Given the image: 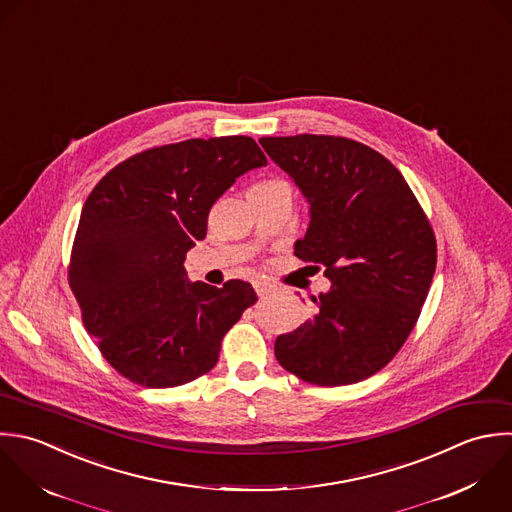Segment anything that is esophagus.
<instances>
[{"label": "esophagus", "mask_w": 512, "mask_h": 512, "mask_svg": "<svg viewBox=\"0 0 512 512\" xmlns=\"http://www.w3.org/2000/svg\"><path fill=\"white\" fill-rule=\"evenodd\" d=\"M255 291H257V295L263 299V297L271 295V293L275 291V287H273L271 283H265V281H257V283H255Z\"/></svg>", "instance_id": "34e87169"}]
</instances>
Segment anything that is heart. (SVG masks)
<instances>
[{
  "label": "heart",
  "mask_w": 512,
  "mask_h": 512,
  "mask_svg": "<svg viewBox=\"0 0 512 512\" xmlns=\"http://www.w3.org/2000/svg\"><path fill=\"white\" fill-rule=\"evenodd\" d=\"M271 183H279V181H271V179H269V181H259V183H255L253 187H265V185H271Z\"/></svg>",
  "instance_id": "b5f03b06"
}]
</instances>
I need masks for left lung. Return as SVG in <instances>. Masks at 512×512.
Returning <instances> with one entry per match:
<instances>
[{
  "label": "left lung",
  "mask_w": 512,
  "mask_h": 512,
  "mask_svg": "<svg viewBox=\"0 0 512 512\" xmlns=\"http://www.w3.org/2000/svg\"><path fill=\"white\" fill-rule=\"evenodd\" d=\"M311 205L295 255L325 267L317 313L275 341L283 369L321 387L379 373L415 329L437 269V239L401 171L379 151L335 135L261 137Z\"/></svg>",
  "instance_id": "left-lung-1"
}]
</instances>
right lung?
<instances>
[{"label":"right lung","instance_id":"1","mask_svg":"<svg viewBox=\"0 0 512 512\" xmlns=\"http://www.w3.org/2000/svg\"><path fill=\"white\" fill-rule=\"evenodd\" d=\"M267 165L245 135L187 139L131 155L89 193L67 281L103 359L125 379L169 389L209 373L253 287L189 283L183 261L207 235L213 203Z\"/></svg>","mask_w":512,"mask_h":512}]
</instances>
